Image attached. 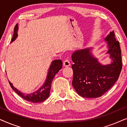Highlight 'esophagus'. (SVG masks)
Masks as SVG:
<instances>
[{"mask_svg": "<svg viewBox=\"0 0 127 127\" xmlns=\"http://www.w3.org/2000/svg\"><path fill=\"white\" fill-rule=\"evenodd\" d=\"M63 64H64V66L65 67H68L70 65V62H69V61L68 60H65V61H64L63 62Z\"/></svg>", "mask_w": 127, "mask_h": 127, "instance_id": "obj_1", "label": "esophagus"}]
</instances>
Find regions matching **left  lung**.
<instances>
[{
  "label": "left lung",
  "mask_w": 127,
  "mask_h": 127,
  "mask_svg": "<svg viewBox=\"0 0 127 127\" xmlns=\"http://www.w3.org/2000/svg\"><path fill=\"white\" fill-rule=\"evenodd\" d=\"M105 40L112 62L103 65L95 58L90 48L76 50L72 54L74 62L72 85L78 94L87 98H98L113 86L119 79L122 69L121 48L116 40L114 31L110 32Z\"/></svg>",
  "instance_id": "1"
}]
</instances>
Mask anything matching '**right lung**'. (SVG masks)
Wrapping results in <instances>:
<instances>
[{"label":"right lung","instance_id":"right-lung-1","mask_svg":"<svg viewBox=\"0 0 127 127\" xmlns=\"http://www.w3.org/2000/svg\"><path fill=\"white\" fill-rule=\"evenodd\" d=\"M18 29V24H17L14 28V34L13 37H12L11 43L14 41L18 36V34H17ZM62 67V62L61 60H56L53 61L51 65H50L49 69H48V74L47 76L46 81L39 90L31 94H27L21 93L17 88H15L13 86V84L11 82H10L9 80H8V82H9V84L12 89L24 99L27 100V101L33 102V103H40V102L44 101L49 97L52 81H53V80L54 77H55V74L61 69Z\"/></svg>","mask_w":127,"mask_h":127}]
</instances>
